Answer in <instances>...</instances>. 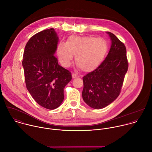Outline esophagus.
<instances>
[{
  "label": "esophagus",
  "mask_w": 152,
  "mask_h": 152,
  "mask_svg": "<svg viewBox=\"0 0 152 152\" xmlns=\"http://www.w3.org/2000/svg\"><path fill=\"white\" fill-rule=\"evenodd\" d=\"M78 76H77V75L76 73H72V77H73V79H75V78H76Z\"/></svg>",
  "instance_id": "34e87169"
}]
</instances>
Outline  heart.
<instances>
[{"mask_svg":"<svg viewBox=\"0 0 152 152\" xmlns=\"http://www.w3.org/2000/svg\"><path fill=\"white\" fill-rule=\"evenodd\" d=\"M108 50L106 41L94 37H70L67 42H61L57 47V54L61 64L69 67L75 55V62L83 72L96 69L104 59Z\"/></svg>","mask_w":152,"mask_h":152,"instance_id":"heart-1","label":"heart"}]
</instances>
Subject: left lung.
Returning a JSON list of instances; mask_svg holds the SVG:
<instances>
[{
    "label": "left lung",
    "mask_w": 152,
    "mask_h": 152,
    "mask_svg": "<svg viewBox=\"0 0 152 152\" xmlns=\"http://www.w3.org/2000/svg\"><path fill=\"white\" fill-rule=\"evenodd\" d=\"M106 33L111 40L109 53L96 70L83 77V100L94 109H102L118 97L128 69L124 45L113 33Z\"/></svg>",
    "instance_id": "8db88e82"
}]
</instances>
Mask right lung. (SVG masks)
Wrapping results in <instances>:
<instances>
[{
  "mask_svg": "<svg viewBox=\"0 0 152 152\" xmlns=\"http://www.w3.org/2000/svg\"><path fill=\"white\" fill-rule=\"evenodd\" d=\"M58 42L53 28L35 34L27 42L22 61L28 91L38 104L48 110L61 105L64 89L72 79L70 71L60 66L54 55Z\"/></svg>",
  "mask_w": 152,
  "mask_h": 152,
  "instance_id": "right-lung-1",
  "label": "right lung"
}]
</instances>
